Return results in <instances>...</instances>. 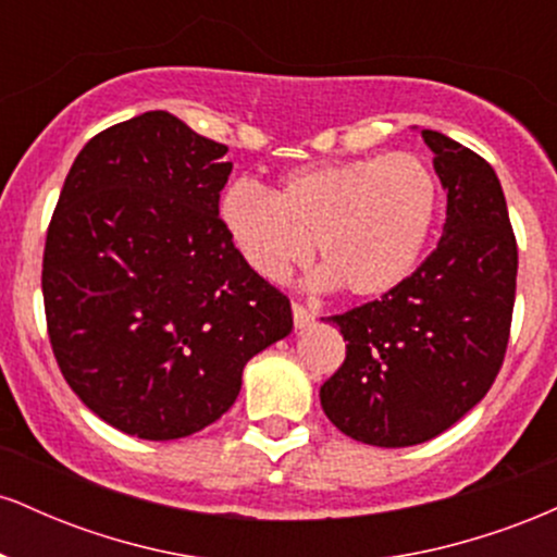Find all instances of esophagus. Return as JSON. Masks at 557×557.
Listing matches in <instances>:
<instances>
[{"label": "esophagus", "mask_w": 557, "mask_h": 557, "mask_svg": "<svg viewBox=\"0 0 557 557\" xmlns=\"http://www.w3.org/2000/svg\"><path fill=\"white\" fill-rule=\"evenodd\" d=\"M311 322H314V311L306 309L304 304H293V324H296V330L309 327Z\"/></svg>", "instance_id": "1"}]
</instances>
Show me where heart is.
I'll list each match as a JSON object with an SVG mask.
<instances>
[{
  "instance_id": "heart-1",
  "label": "heart",
  "mask_w": 557,
  "mask_h": 557,
  "mask_svg": "<svg viewBox=\"0 0 557 557\" xmlns=\"http://www.w3.org/2000/svg\"><path fill=\"white\" fill-rule=\"evenodd\" d=\"M440 209L434 172L413 154L311 164L280 177L274 194L233 183L216 216L259 277L283 283L317 251L322 285L382 298L417 270Z\"/></svg>"
}]
</instances>
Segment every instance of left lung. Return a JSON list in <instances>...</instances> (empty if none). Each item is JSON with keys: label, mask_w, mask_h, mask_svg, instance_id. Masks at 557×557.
Wrapping results in <instances>:
<instances>
[{"label": "left lung", "mask_w": 557, "mask_h": 557, "mask_svg": "<svg viewBox=\"0 0 557 557\" xmlns=\"http://www.w3.org/2000/svg\"><path fill=\"white\" fill-rule=\"evenodd\" d=\"M421 138L447 190L437 248L393 293L327 319L348 345L322 408L376 447L426 443L469 413L500 372L513 317L519 248L495 170L443 133Z\"/></svg>", "instance_id": "1"}]
</instances>
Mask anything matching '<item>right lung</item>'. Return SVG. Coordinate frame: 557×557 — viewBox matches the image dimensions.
Here are the masks:
<instances>
[{"instance_id":"1","label":"right lung","mask_w":557,"mask_h":557,"mask_svg":"<svg viewBox=\"0 0 557 557\" xmlns=\"http://www.w3.org/2000/svg\"><path fill=\"white\" fill-rule=\"evenodd\" d=\"M227 146L144 112L75 157L44 248V309L60 372L114 430L177 440L240 393L243 367L293 330L216 216Z\"/></svg>"}]
</instances>
